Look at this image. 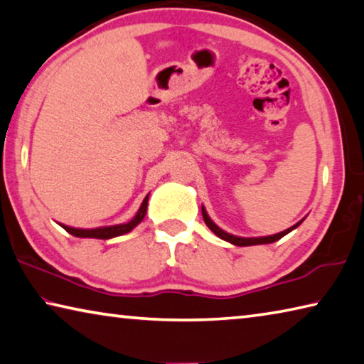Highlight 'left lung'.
Instances as JSON below:
<instances>
[{
    "label": "left lung",
    "instance_id": "obj_1",
    "mask_svg": "<svg viewBox=\"0 0 364 364\" xmlns=\"http://www.w3.org/2000/svg\"><path fill=\"white\" fill-rule=\"evenodd\" d=\"M202 217H204V221H205V225L210 228V230L217 234V236L220 237V239H223V241H228V242H231V244H234V245H239V247H245V245H258V244H271V242H276V241H279V239L282 237V236H286L287 232H291L292 230H295V228H297L301 221H299L297 225H294L292 228H289V230H286V231H281V232H278V234H273V236H264V237H237V236H232V234H230V232H226V231H223L221 230V228H218L217 225L213 223V221L210 220V217H208L207 215V212H205V208L202 207Z\"/></svg>",
    "mask_w": 364,
    "mask_h": 364
}]
</instances>
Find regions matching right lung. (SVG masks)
Segmentation results:
<instances>
[{
  "label": "right lung",
  "mask_w": 364,
  "mask_h": 364,
  "mask_svg": "<svg viewBox=\"0 0 364 364\" xmlns=\"http://www.w3.org/2000/svg\"><path fill=\"white\" fill-rule=\"evenodd\" d=\"M147 199H149V194L144 197L143 204H141L138 213L134 215L133 220L128 221V223L123 225H115V226H102V228H95V230H80V228H70L65 225H60L67 232H70L72 236L77 237H95V239H110L115 236H120V234L130 232L134 226H138L141 221H143L144 215L147 212Z\"/></svg>",
  "instance_id": "add662e5"
}]
</instances>
